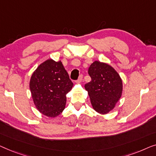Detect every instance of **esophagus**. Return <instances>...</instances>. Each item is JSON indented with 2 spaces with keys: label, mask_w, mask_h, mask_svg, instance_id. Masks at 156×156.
Listing matches in <instances>:
<instances>
[{
  "label": "esophagus",
  "mask_w": 156,
  "mask_h": 156,
  "mask_svg": "<svg viewBox=\"0 0 156 156\" xmlns=\"http://www.w3.org/2000/svg\"><path fill=\"white\" fill-rule=\"evenodd\" d=\"M82 80H83V75L82 74H80V76H79V78H78V80L76 81V83H80L81 81H82Z\"/></svg>",
  "instance_id": "34e87169"
}]
</instances>
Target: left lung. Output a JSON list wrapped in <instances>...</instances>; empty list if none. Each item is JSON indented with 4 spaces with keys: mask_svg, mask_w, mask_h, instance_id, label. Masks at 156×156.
I'll use <instances>...</instances> for the list:
<instances>
[{
    "mask_svg": "<svg viewBox=\"0 0 156 156\" xmlns=\"http://www.w3.org/2000/svg\"><path fill=\"white\" fill-rule=\"evenodd\" d=\"M90 82L85 85L93 108L106 115L115 108L122 97L123 84L119 73L107 63L95 61L90 66Z\"/></svg>",
    "mask_w": 156,
    "mask_h": 156,
    "instance_id": "1",
    "label": "left lung"
}]
</instances>
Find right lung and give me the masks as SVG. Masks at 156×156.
Returning a JSON list of instances; mask_svg holds the SVG:
<instances>
[{
	"mask_svg": "<svg viewBox=\"0 0 156 156\" xmlns=\"http://www.w3.org/2000/svg\"><path fill=\"white\" fill-rule=\"evenodd\" d=\"M73 86L61 61L48 59L41 63L30 78V89L36 108L54 118L65 109L66 94Z\"/></svg>",
	"mask_w": 156,
	"mask_h": 156,
	"instance_id": "obj_1",
	"label": "right lung"
}]
</instances>
